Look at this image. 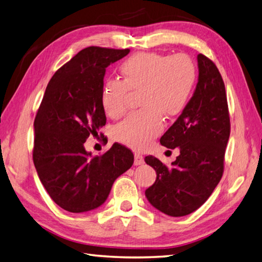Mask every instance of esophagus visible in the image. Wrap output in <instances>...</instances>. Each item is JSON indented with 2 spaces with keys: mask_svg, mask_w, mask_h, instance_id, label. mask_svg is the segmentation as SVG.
Returning a JSON list of instances; mask_svg holds the SVG:
<instances>
[{
  "mask_svg": "<svg viewBox=\"0 0 262 262\" xmlns=\"http://www.w3.org/2000/svg\"><path fill=\"white\" fill-rule=\"evenodd\" d=\"M143 163H145V161H143V157L142 155H140L139 152H136L135 154V165H142Z\"/></svg>",
  "mask_w": 262,
  "mask_h": 262,
  "instance_id": "1",
  "label": "esophagus"
}]
</instances>
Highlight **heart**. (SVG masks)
Masks as SVG:
<instances>
[{
    "mask_svg": "<svg viewBox=\"0 0 262 262\" xmlns=\"http://www.w3.org/2000/svg\"><path fill=\"white\" fill-rule=\"evenodd\" d=\"M122 80L105 81L101 107L117 119L124 114L129 92H139L141 110L133 112L115 127L120 142L135 149L146 148L163 130V116L179 115L188 104L196 82V66L184 54L166 55L145 52L121 64Z\"/></svg>",
    "mask_w": 262,
    "mask_h": 262,
    "instance_id": "1",
    "label": "heart"
}]
</instances>
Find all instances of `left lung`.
<instances>
[{"instance_id": "8db88e82", "label": "left lung", "mask_w": 262, "mask_h": 262, "mask_svg": "<svg viewBox=\"0 0 262 262\" xmlns=\"http://www.w3.org/2000/svg\"><path fill=\"white\" fill-rule=\"evenodd\" d=\"M199 78L182 114L164 133L161 143L178 147L180 155L169 167L154 156L145 162L156 170L146 190L148 201L172 217L189 215L209 198L223 176L224 156L231 132L225 84L217 67L198 55Z\"/></svg>"}]
</instances>
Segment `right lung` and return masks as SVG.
Segmentation results:
<instances>
[{"label":"right lung","mask_w":262,"mask_h":262,"mask_svg":"<svg viewBox=\"0 0 262 262\" xmlns=\"http://www.w3.org/2000/svg\"><path fill=\"white\" fill-rule=\"evenodd\" d=\"M129 52L87 47L58 69L47 84L34 121L33 159L41 184L64 210L98 208L114 181L132 166V151L120 143L95 157L83 146L106 124L100 103L106 68Z\"/></svg>","instance_id":"add662e5"}]
</instances>
